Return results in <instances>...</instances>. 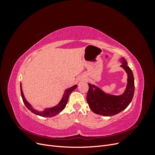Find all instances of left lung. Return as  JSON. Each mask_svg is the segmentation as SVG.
Returning a JSON list of instances; mask_svg holds the SVG:
<instances>
[{"instance_id": "1", "label": "left lung", "mask_w": 155, "mask_h": 155, "mask_svg": "<svg viewBox=\"0 0 155 155\" xmlns=\"http://www.w3.org/2000/svg\"><path fill=\"white\" fill-rule=\"evenodd\" d=\"M121 65L128 74V83L125 92L122 95L115 96L107 94L99 88L88 83L89 88L87 101L91 109L97 114L111 116L125 109L132 101L134 92V81L131 69L127 66L126 61L122 58Z\"/></svg>"}]
</instances>
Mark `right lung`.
Returning <instances> with one entry per match:
<instances>
[{
  "instance_id": "1",
  "label": "right lung",
  "mask_w": 155,
  "mask_h": 155,
  "mask_svg": "<svg viewBox=\"0 0 155 155\" xmlns=\"http://www.w3.org/2000/svg\"><path fill=\"white\" fill-rule=\"evenodd\" d=\"M76 87H77V85H74L72 87L69 88L68 89H67L66 91H65V92L64 94V96L62 98L61 101H60V103L57 106L51 108V109H47L45 110L41 111V112H39L38 110H36L35 109H34V108H33L30 105L29 103L26 100L25 97L24 96V94H23V92H22V90L21 88V96H22V100H23V102H24L25 105H26V107L28 108V109L31 112H33V113H34L37 115L41 116H43V117H52V116H54L55 115H57L58 114H59L60 112H61L64 109L65 107H66V105H67V102H68L70 94L74 90V89H76Z\"/></svg>"
}]
</instances>
